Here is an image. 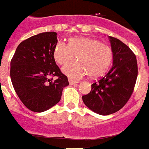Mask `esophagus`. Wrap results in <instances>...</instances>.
<instances>
[{"mask_svg": "<svg viewBox=\"0 0 149 149\" xmlns=\"http://www.w3.org/2000/svg\"><path fill=\"white\" fill-rule=\"evenodd\" d=\"M68 82H69V84H70L71 85H73V84H77V83H78V81H74V80H73V79H72V78H69L68 79Z\"/></svg>", "mask_w": 149, "mask_h": 149, "instance_id": "34e87169", "label": "esophagus"}]
</instances>
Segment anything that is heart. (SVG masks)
Listing matches in <instances>:
<instances>
[{
  "label": "heart",
  "instance_id": "1",
  "mask_svg": "<svg viewBox=\"0 0 149 149\" xmlns=\"http://www.w3.org/2000/svg\"><path fill=\"white\" fill-rule=\"evenodd\" d=\"M76 54L77 60L63 67V72L74 79L81 78L87 73L90 77L103 75L113 60L110 46L93 38H71L68 44L58 42L54 48V57L60 65L72 60Z\"/></svg>",
  "mask_w": 149,
  "mask_h": 149
}]
</instances>
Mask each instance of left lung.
Here are the masks:
<instances>
[{"mask_svg":"<svg viewBox=\"0 0 149 149\" xmlns=\"http://www.w3.org/2000/svg\"><path fill=\"white\" fill-rule=\"evenodd\" d=\"M113 66L104 77L91 85L90 93L83 101L99 115H110L122 109L130 99L138 74L136 55L127 45L110 36Z\"/></svg>","mask_w":149,"mask_h":149,"instance_id":"8db88e82","label":"left lung"}]
</instances>
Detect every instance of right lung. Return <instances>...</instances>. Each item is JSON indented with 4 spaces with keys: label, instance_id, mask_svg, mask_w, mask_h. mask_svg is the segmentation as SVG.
Instances as JSON below:
<instances>
[{
    "label": "right lung",
    "instance_id": "obj_1",
    "mask_svg": "<svg viewBox=\"0 0 149 149\" xmlns=\"http://www.w3.org/2000/svg\"><path fill=\"white\" fill-rule=\"evenodd\" d=\"M56 33L45 32L22 42L10 62V77L15 93L31 111L48 110L61 99L63 88L69 85L54 57ZM56 76L54 81L50 77Z\"/></svg>",
    "mask_w": 149,
    "mask_h": 149
}]
</instances>
